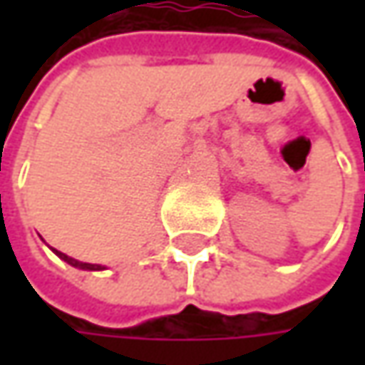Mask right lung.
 Listing matches in <instances>:
<instances>
[{"mask_svg":"<svg viewBox=\"0 0 365 365\" xmlns=\"http://www.w3.org/2000/svg\"><path fill=\"white\" fill-rule=\"evenodd\" d=\"M52 252L58 256L61 259H64L66 264H71V266H75V268H81V270H103V266H99V264H89V262H78V259L71 258V256H66L63 252H58V250H54L52 247Z\"/></svg>","mask_w":365,"mask_h":365,"instance_id":"1","label":"right lung"}]
</instances>
